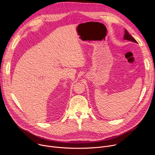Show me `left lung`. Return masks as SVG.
I'll return each mask as SVG.
<instances>
[{"label": "left lung", "instance_id": "8db88e82", "mask_svg": "<svg viewBox=\"0 0 155 155\" xmlns=\"http://www.w3.org/2000/svg\"><path fill=\"white\" fill-rule=\"evenodd\" d=\"M125 35H124V39L125 40H130V41H131V42H135V43H137V40L134 38L132 36H131L129 33L128 32V31L127 30H125Z\"/></svg>", "mask_w": 155, "mask_h": 155}]
</instances>
